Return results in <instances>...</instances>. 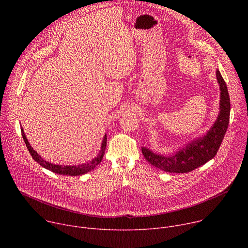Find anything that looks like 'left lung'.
I'll return each mask as SVG.
<instances>
[{
    "instance_id": "obj_1",
    "label": "left lung",
    "mask_w": 248,
    "mask_h": 248,
    "mask_svg": "<svg viewBox=\"0 0 248 248\" xmlns=\"http://www.w3.org/2000/svg\"><path fill=\"white\" fill-rule=\"evenodd\" d=\"M216 78L221 92L220 112L214 124L205 134L191 140L170 155L158 154L147 147H141L144 158L151 165L168 172L184 173L195 170L215 157L227 132L231 112L227 84L219 69H216Z\"/></svg>"
}]
</instances>
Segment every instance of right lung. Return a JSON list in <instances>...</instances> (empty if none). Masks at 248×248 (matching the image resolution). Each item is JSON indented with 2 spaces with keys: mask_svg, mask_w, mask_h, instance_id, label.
Instances as JSON below:
<instances>
[{
  "mask_svg": "<svg viewBox=\"0 0 248 248\" xmlns=\"http://www.w3.org/2000/svg\"><path fill=\"white\" fill-rule=\"evenodd\" d=\"M21 134H22V138L24 140V143L30 153V155L32 156L33 160L36 161L38 164H40V166H42L43 168L58 173V174H62V175H72V176H77V175H81L84 174L92 170L95 169V167L97 165H99L103 159V156L105 154V150H106V145H107V134H105V136L103 137L102 140V144H101V149L98 153V155L92 159L91 161L84 163V164H79V165H57V164H53L51 162H48L46 160H44L36 151H35L30 143L28 142V140L24 134L23 128L21 127Z\"/></svg>",
  "mask_w": 248,
  "mask_h": 248,
  "instance_id": "1",
  "label": "right lung"
}]
</instances>
